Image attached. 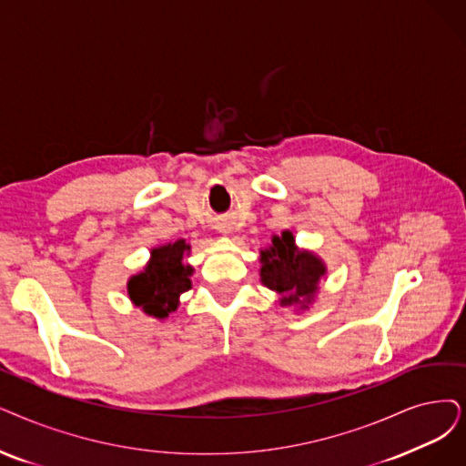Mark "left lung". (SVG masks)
Segmentation results:
<instances>
[{"mask_svg": "<svg viewBox=\"0 0 466 466\" xmlns=\"http://www.w3.org/2000/svg\"><path fill=\"white\" fill-rule=\"evenodd\" d=\"M262 283L283 296V306L302 304L306 308L325 275L319 258L294 250V237L289 231L283 237H273V247L262 252Z\"/></svg>", "mask_w": 466, "mask_h": 466, "instance_id": "8db88e82", "label": "left lung"}]
</instances>
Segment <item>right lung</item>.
I'll return each instance as SVG.
<instances>
[{"label":"right lung","instance_id":"add662e5","mask_svg":"<svg viewBox=\"0 0 466 466\" xmlns=\"http://www.w3.org/2000/svg\"><path fill=\"white\" fill-rule=\"evenodd\" d=\"M189 250L185 240H176L153 250V258L145 271L134 275L127 283L132 302L147 315L164 319L177 308V298L191 289V268L183 266V254Z\"/></svg>","mask_w":466,"mask_h":466}]
</instances>
